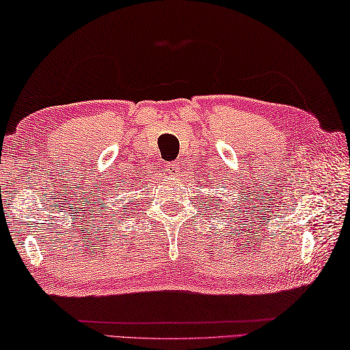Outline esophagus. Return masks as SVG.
<instances>
[{"label":"esophagus","mask_w":350,"mask_h":350,"mask_svg":"<svg viewBox=\"0 0 350 350\" xmlns=\"http://www.w3.org/2000/svg\"><path fill=\"white\" fill-rule=\"evenodd\" d=\"M165 170H167L169 175L174 176V175L178 174L180 167H178V164H176V163H169V164H165Z\"/></svg>","instance_id":"esophagus-1"}]
</instances>
